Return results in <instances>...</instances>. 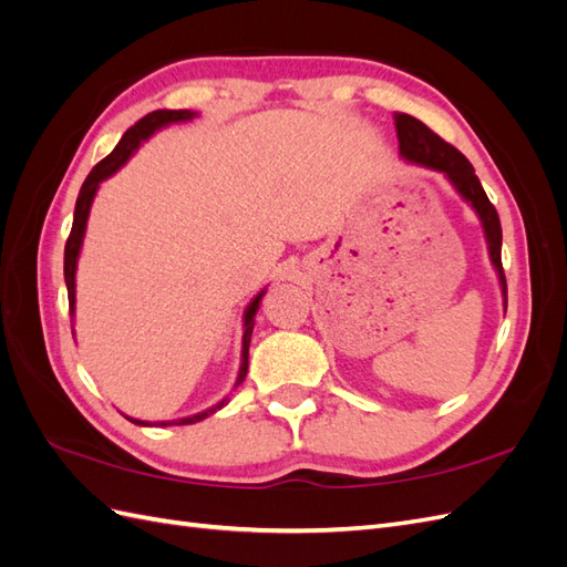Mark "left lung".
I'll use <instances>...</instances> for the list:
<instances>
[{
	"mask_svg": "<svg viewBox=\"0 0 567 567\" xmlns=\"http://www.w3.org/2000/svg\"><path fill=\"white\" fill-rule=\"evenodd\" d=\"M394 130H398V140H400V156L414 165L437 169V173H442L452 182L456 194L475 210L480 225H483V231H485L489 262L496 271V277H499L504 310H506V277L502 267V221L494 210V205L489 203L483 184H480V179L475 177L473 165L461 151L440 140L431 127H425L414 115L394 113Z\"/></svg>",
	"mask_w": 567,
	"mask_h": 567,
	"instance_id": "obj_1",
	"label": "left lung"
}]
</instances>
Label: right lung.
Here are the masks:
<instances>
[{"label": "right lung", "mask_w": 567, "mask_h": 567, "mask_svg": "<svg viewBox=\"0 0 567 567\" xmlns=\"http://www.w3.org/2000/svg\"><path fill=\"white\" fill-rule=\"evenodd\" d=\"M198 113L196 111H153L148 115H144L140 123H134L125 134L123 140L117 142V146L109 153V156L96 163L92 173L84 179L80 194H78V203H75V215H73V229L71 236H68L65 241V252H63V277H65V286H68V305H71V317H75V271H78V260H80V250H82V241H84V229H87V219H90V210H92V203L94 196L99 192V184L109 179L111 175H115L120 167H123L132 156L134 151L142 146V142L151 140L153 134L158 130L173 125V123H188V120H194ZM262 288L260 293H257L250 305L246 307L244 312V350H241V367H238V375H236V383L234 388H238L244 383L246 373H248V348H250V336H252V326H255V312L260 310V300L265 296ZM229 402V398H225L221 402L213 404L210 409L198 411L194 416H186V419H177V421H158L156 425H188V423H198L203 419H208L210 414H215L217 409H221ZM130 419V416H127ZM136 425H153L148 421H140V419H130Z\"/></svg>", "instance_id": "right-lung-1"}]
</instances>
